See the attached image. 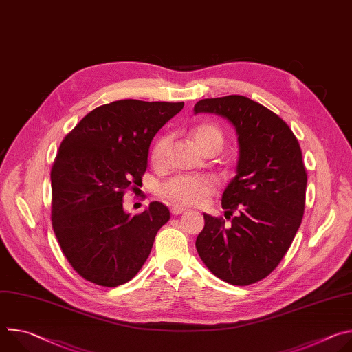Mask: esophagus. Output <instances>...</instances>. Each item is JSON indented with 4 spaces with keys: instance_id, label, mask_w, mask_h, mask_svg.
Instances as JSON below:
<instances>
[{
    "instance_id": "obj_1",
    "label": "esophagus",
    "mask_w": 352,
    "mask_h": 352,
    "mask_svg": "<svg viewBox=\"0 0 352 352\" xmlns=\"http://www.w3.org/2000/svg\"><path fill=\"white\" fill-rule=\"evenodd\" d=\"M186 212V208H182V206H173L171 208V213L174 214V216H179V214H182V213H185Z\"/></svg>"
}]
</instances>
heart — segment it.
I'll list each match as a JSON object with an SVG mask.
<instances>
[{"label": "heart", "mask_w": 352, "mask_h": 352, "mask_svg": "<svg viewBox=\"0 0 352 352\" xmlns=\"http://www.w3.org/2000/svg\"><path fill=\"white\" fill-rule=\"evenodd\" d=\"M190 135L197 147L206 155L210 152H219L224 143V135L221 129L210 122L197 124L192 128ZM171 144V135L162 133L155 140L150 159L155 164H163L167 159L168 148ZM217 182L206 175H177L168 179L162 186L163 195L170 202L179 206H200L216 192Z\"/></svg>", "instance_id": "obj_1"}]
</instances>
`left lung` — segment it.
I'll list each match as a JSON object with an SVG mask.
<instances>
[{"label":"left lung","instance_id":"1","mask_svg":"<svg viewBox=\"0 0 352 352\" xmlns=\"http://www.w3.org/2000/svg\"><path fill=\"white\" fill-rule=\"evenodd\" d=\"M195 114L227 118L236 131V175L223 193V217L204 214L196 249L206 267L232 285L267 277L281 262L302 221L308 175L291 128L245 96L204 98Z\"/></svg>","mask_w":352,"mask_h":352}]
</instances>
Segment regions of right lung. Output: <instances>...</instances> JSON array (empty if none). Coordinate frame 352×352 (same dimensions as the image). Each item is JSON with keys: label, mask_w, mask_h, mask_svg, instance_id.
Segmentation results:
<instances>
[{"label": "right lung", "mask_w": 352, "mask_h": 352, "mask_svg": "<svg viewBox=\"0 0 352 352\" xmlns=\"http://www.w3.org/2000/svg\"><path fill=\"white\" fill-rule=\"evenodd\" d=\"M182 107L118 100L90 111L64 138L52 168V221L63 254L85 280L103 287L129 281L170 220L160 202L131 217L122 197L142 184L150 142Z\"/></svg>", "instance_id": "right-lung-1"}]
</instances>
